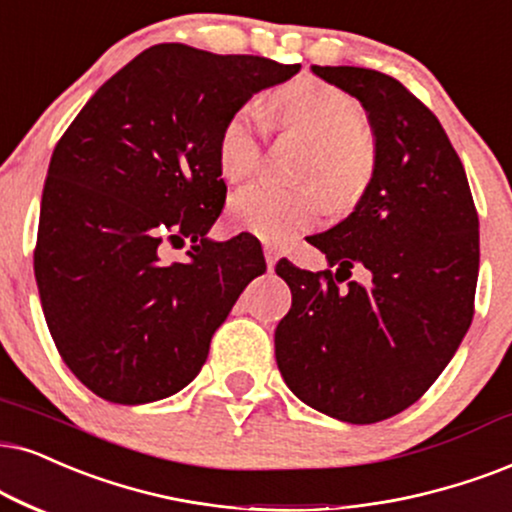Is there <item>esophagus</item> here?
Masks as SVG:
<instances>
[{
  "instance_id": "esophagus-1",
  "label": "esophagus",
  "mask_w": 512,
  "mask_h": 512,
  "mask_svg": "<svg viewBox=\"0 0 512 512\" xmlns=\"http://www.w3.org/2000/svg\"><path fill=\"white\" fill-rule=\"evenodd\" d=\"M264 260H267V267L274 269L276 267V260H278V250L274 248V245H264Z\"/></svg>"
}]
</instances>
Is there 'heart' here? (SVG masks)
Masks as SVG:
<instances>
[{
    "instance_id": "b5f03b06",
    "label": "heart",
    "mask_w": 512,
    "mask_h": 512,
    "mask_svg": "<svg viewBox=\"0 0 512 512\" xmlns=\"http://www.w3.org/2000/svg\"><path fill=\"white\" fill-rule=\"evenodd\" d=\"M278 127L297 129L312 141L302 163V186L255 181L229 200V219L267 243H283L319 222L323 203L347 210L371 184L378 153L364 132L359 101L321 80H295L276 89L267 101ZM264 129L255 106L229 115L217 139V163L224 179L241 181L255 172L262 155ZM315 186L312 187L311 184Z\"/></svg>"
}]
</instances>
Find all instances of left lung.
Instances as JSON below:
<instances>
[{
	"instance_id": "obj_1",
	"label": "left lung",
	"mask_w": 512,
	"mask_h": 512,
	"mask_svg": "<svg viewBox=\"0 0 512 512\" xmlns=\"http://www.w3.org/2000/svg\"><path fill=\"white\" fill-rule=\"evenodd\" d=\"M312 73L359 99L378 163L354 210L309 236L328 267L338 264L335 276L276 264L293 293L274 333L276 364L307 406L368 425L423 397L468 333L480 219L444 127L404 84L354 66ZM357 263L372 281L342 289Z\"/></svg>"
}]
</instances>
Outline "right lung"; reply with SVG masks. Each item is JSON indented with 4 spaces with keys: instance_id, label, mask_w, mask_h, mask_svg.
Instances as JSON below:
<instances>
[{
    "instance_id": "add662e5",
    "label": "right lung",
    "mask_w": 512,
    "mask_h": 512,
    "mask_svg": "<svg viewBox=\"0 0 512 512\" xmlns=\"http://www.w3.org/2000/svg\"><path fill=\"white\" fill-rule=\"evenodd\" d=\"M300 63L155 44L103 82L51 155L35 278L58 354L113 404L170 397L200 373L238 295L267 271L250 234L217 243V139ZM192 241L184 263L162 243Z\"/></svg>"
}]
</instances>
